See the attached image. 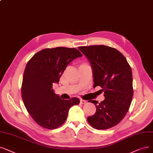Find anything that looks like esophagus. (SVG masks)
<instances>
[{
  "instance_id": "1",
  "label": "esophagus",
  "mask_w": 153,
  "mask_h": 153,
  "mask_svg": "<svg viewBox=\"0 0 153 153\" xmlns=\"http://www.w3.org/2000/svg\"><path fill=\"white\" fill-rule=\"evenodd\" d=\"M80 104H86V101L83 100V99H81Z\"/></svg>"
}]
</instances>
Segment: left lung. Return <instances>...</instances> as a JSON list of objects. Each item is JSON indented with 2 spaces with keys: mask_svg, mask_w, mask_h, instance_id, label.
Here are the masks:
<instances>
[{
  "mask_svg": "<svg viewBox=\"0 0 153 153\" xmlns=\"http://www.w3.org/2000/svg\"><path fill=\"white\" fill-rule=\"evenodd\" d=\"M88 58L92 69L94 86H101L105 99L98 103L95 114L88 117L97 129H107L117 125L129 110L133 96L132 75L125 57L117 49L103 45L78 48Z\"/></svg>",
  "mask_w": 153,
  "mask_h": 153,
  "instance_id": "1",
  "label": "left lung"
}]
</instances>
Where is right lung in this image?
Masks as SVG:
<instances>
[{"label":"right lung","instance_id":"add662e5","mask_svg":"<svg viewBox=\"0 0 153 153\" xmlns=\"http://www.w3.org/2000/svg\"><path fill=\"white\" fill-rule=\"evenodd\" d=\"M82 55L75 48L45 49L33 56L24 72L22 97L25 107L34 120L42 128L54 129L67 119L71 107L80 103L77 97L64 100L55 94L54 83L74 59Z\"/></svg>","mask_w":153,"mask_h":153}]
</instances>
